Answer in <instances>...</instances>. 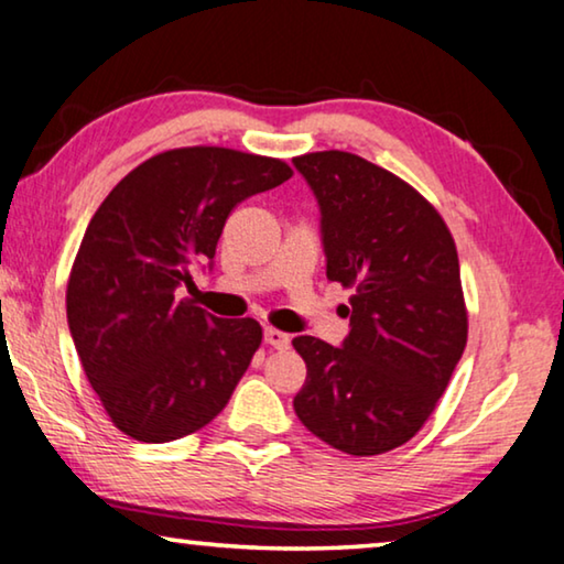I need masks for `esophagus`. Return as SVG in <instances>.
<instances>
[{"label":"esophagus","instance_id":"esophagus-1","mask_svg":"<svg viewBox=\"0 0 564 564\" xmlns=\"http://www.w3.org/2000/svg\"><path fill=\"white\" fill-rule=\"evenodd\" d=\"M263 337H265V345H271L273 350H285V347L291 345V337L285 335V332H279V329H273V327H268L263 332Z\"/></svg>","mask_w":564,"mask_h":564}]
</instances>
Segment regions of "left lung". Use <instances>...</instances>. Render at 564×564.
Segmentation results:
<instances>
[{"label": "left lung", "mask_w": 564, "mask_h": 564, "mask_svg": "<svg viewBox=\"0 0 564 564\" xmlns=\"http://www.w3.org/2000/svg\"><path fill=\"white\" fill-rule=\"evenodd\" d=\"M319 204L327 279L350 296L343 347L301 335V424L347 455H383L422 430L467 343L459 260L437 209L343 150L293 158Z\"/></svg>", "instance_id": "left-lung-1"}]
</instances>
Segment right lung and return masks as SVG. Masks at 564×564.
Returning a JSON list of instances; mask_svg holds the SVG:
<instances>
[{"label":"right lung","mask_w":564,"mask_h":564,"mask_svg":"<svg viewBox=\"0 0 564 564\" xmlns=\"http://www.w3.org/2000/svg\"><path fill=\"white\" fill-rule=\"evenodd\" d=\"M291 173L275 158L178 148L127 173L91 217L70 268L68 329L127 437H186L227 406L263 329L219 319L181 289H194V265L212 268L229 212Z\"/></svg>","instance_id":"obj_1"}]
</instances>
